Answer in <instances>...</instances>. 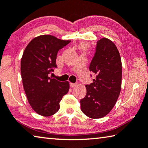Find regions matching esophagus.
Wrapping results in <instances>:
<instances>
[{
	"instance_id": "1",
	"label": "esophagus",
	"mask_w": 148,
	"mask_h": 148,
	"mask_svg": "<svg viewBox=\"0 0 148 148\" xmlns=\"http://www.w3.org/2000/svg\"><path fill=\"white\" fill-rule=\"evenodd\" d=\"M76 86V84L75 83H70V86L71 87V88H74V87H75Z\"/></svg>"
}]
</instances>
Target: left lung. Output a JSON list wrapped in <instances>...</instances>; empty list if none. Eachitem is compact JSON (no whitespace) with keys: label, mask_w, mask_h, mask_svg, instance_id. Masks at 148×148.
Masks as SVG:
<instances>
[{"label":"left lung","mask_w":148,"mask_h":148,"mask_svg":"<svg viewBox=\"0 0 148 148\" xmlns=\"http://www.w3.org/2000/svg\"><path fill=\"white\" fill-rule=\"evenodd\" d=\"M89 69L96 77L86 86L87 93L80 100L81 110L90 118L100 119L111 111L121 90V58L113 42L107 38L97 42Z\"/></svg>","instance_id":"left-lung-1"}]
</instances>
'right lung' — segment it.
Listing matches in <instances>:
<instances>
[{
    "instance_id": "obj_1",
    "label": "right lung",
    "mask_w": 148,
    "mask_h": 148,
    "mask_svg": "<svg viewBox=\"0 0 148 148\" xmlns=\"http://www.w3.org/2000/svg\"><path fill=\"white\" fill-rule=\"evenodd\" d=\"M70 42L43 35L33 39L23 51L21 59L23 89L29 105L39 115L55 114L62 97L69 90V82H58L49 74L57 67L58 51Z\"/></svg>"
}]
</instances>
